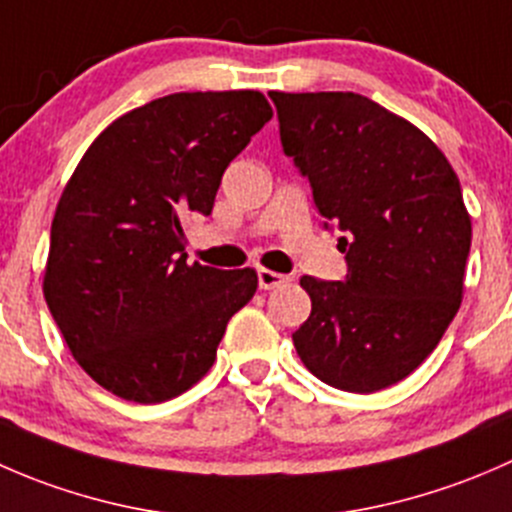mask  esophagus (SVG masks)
<instances>
[{
  "label": "esophagus",
  "mask_w": 512,
  "mask_h": 512,
  "mask_svg": "<svg viewBox=\"0 0 512 512\" xmlns=\"http://www.w3.org/2000/svg\"><path fill=\"white\" fill-rule=\"evenodd\" d=\"M287 280H289V277L287 275H280V272L265 270V267H260V270H257V285H260V289L282 287Z\"/></svg>",
  "instance_id": "34e87169"
}]
</instances>
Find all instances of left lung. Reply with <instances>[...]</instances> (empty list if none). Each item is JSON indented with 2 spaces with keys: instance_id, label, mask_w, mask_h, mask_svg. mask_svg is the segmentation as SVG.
Masks as SVG:
<instances>
[{
  "instance_id": "8db88e82",
  "label": "left lung",
  "mask_w": 512,
  "mask_h": 512,
  "mask_svg": "<svg viewBox=\"0 0 512 512\" xmlns=\"http://www.w3.org/2000/svg\"><path fill=\"white\" fill-rule=\"evenodd\" d=\"M270 98L282 151L347 255L342 282L299 280L312 314L294 349L334 389L381 391L421 366L461 307L471 218L458 175L431 138L371 98Z\"/></svg>"
}]
</instances>
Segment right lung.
<instances>
[{"instance_id":"obj_1","label":"right lung","mask_w":512,"mask_h":512,"mask_svg":"<svg viewBox=\"0 0 512 512\" xmlns=\"http://www.w3.org/2000/svg\"><path fill=\"white\" fill-rule=\"evenodd\" d=\"M272 118L260 91L170 94L113 121L51 223L44 297L81 369L158 404L203 379L255 270L188 265L183 220L210 215L230 160Z\"/></svg>"}]
</instances>
